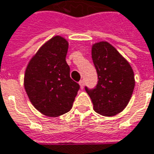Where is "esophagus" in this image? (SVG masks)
<instances>
[{"instance_id":"obj_1","label":"esophagus","mask_w":154,"mask_h":154,"mask_svg":"<svg viewBox=\"0 0 154 154\" xmlns=\"http://www.w3.org/2000/svg\"><path fill=\"white\" fill-rule=\"evenodd\" d=\"M79 84H80V87H81V88L82 89L83 88H84V81H81V82H79Z\"/></svg>"}]
</instances>
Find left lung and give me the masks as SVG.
Instances as JSON below:
<instances>
[{
    "label": "left lung",
    "instance_id": "1",
    "mask_svg": "<svg viewBox=\"0 0 154 154\" xmlns=\"http://www.w3.org/2000/svg\"><path fill=\"white\" fill-rule=\"evenodd\" d=\"M91 55L98 75L95 88L86 91L94 110L104 116L122 112L129 103L135 87L132 67L127 60L106 41L92 45Z\"/></svg>",
    "mask_w": 154,
    "mask_h": 154
}]
</instances>
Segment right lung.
Listing matches in <instances>:
<instances>
[{"mask_svg": "<svg viewBox=\"0 0 154 154\" xmlns=\"http://www.w3.org/2000/svg\"><path fill=\"white\" fill-rule=\"evenodd\" d=\"M68 41L54 36L29 61L23 85L32 105L43 115L57 117L68 112L80 88L70 78L66 61Z\"/></svg>", "mask_w": 154, "mask_h": 154, "instance_id": "right-lung-1", "label": "right lung"}]
</instances>
